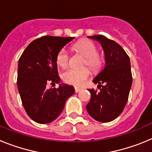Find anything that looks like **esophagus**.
<instances>
[{"mask_svg": "<svg viewBox=\"0 0 152 152\" xmlns=\"http://www.w3.org/2000/svg\"><path fill=\"white\" fill-rule=\"evenodd\" d=\"M81 91V88H77V87H75V93H77L79 92V91Z\"/></svg>", "mask_w": 152, "mask_h": 152, "instance_id": "obj_1", "label": "esophagus"}]
</instances>
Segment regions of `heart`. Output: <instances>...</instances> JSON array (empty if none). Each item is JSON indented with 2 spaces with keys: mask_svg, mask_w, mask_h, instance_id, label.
Masks as SVG:
<instances>
[{
  "mask_svg": "<svg viewBox=\"0 0 152 152\" xmlns=\"http://www.w3.org/2000/svg\"><path fill=\"white\" fill-rule=\"evenodd\" d=\"M75 51L85 57L84 65H88L94 71H99L103 66L104 58L98 53L96 44L90 40H81L73 46ZM69 52L65 48H62L58 52L56 62L61 68H65L69 64ZM91 70L87 67L82 68H70L62 74V79L64 82L75 86H82L91 76Z\"/></svg>",
  "mask_w": 152,
  "mask_h": 152,
  "instance_id": "b5f03b06",
  "label": "heart"
}]
</instances>
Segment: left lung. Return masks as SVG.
Segmentation results:
<instances>
[{"instance_id":"1","label":"left lung","mask_w":152,"mask_h":152,"mask_svg":"<svg viewBox=\"0 0 152 152\" xmlns=\"http://www.w3.org/2000/svg\"><path fill=\"white\" fill-rule=\"evenodd\" d=\"M90 38L97 40L102 45L106 64L93 80L94 84H98L100 90H88L91 97L86 107L93 119L108 123L122 113L128 101L132 83L129 57L121 45L103 35Z\"/></svg>"}]
</instances>
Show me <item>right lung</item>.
I'll list each match as a JSON object with an SVG mask.
<instances>
[{"label":"right lung","instance_id":"right-lung-1","mask_svg":"<svg viewBox=\"0 0 152 152\" xmlns=\"http://www.w3.org/2000/svg\"><path fill=\"white\" fill-rule=\"evenodd\" d=\"M75 37L45 36L33 40L18 61L17 88L23 106L33 121L41 124L59 116L65 101L75 93L72 86L60 84L48 89V84L60 82L56 56Z\"/></svg>","mask_w":152,"mask_h":152}]
</instances>
